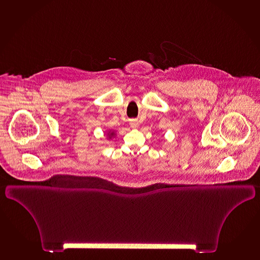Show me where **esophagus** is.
<instances>
[{
    "mask_svg": "<svg viewBox=\"0 0 260 260\" xmlns=\"http://www.w3.org/2000/svg\"><path fill=\"white\" fill-rule=\"evenodd\" d=\"M129 125H131V127H132V128H137L138 125H139L138 119H132V120L129 121Z\"/></svg>",
    "mask_w": 260,
    "mask_h": 260,
    "instance_id": "34e87169",
    "label": "esophagus"
}]
</instances>
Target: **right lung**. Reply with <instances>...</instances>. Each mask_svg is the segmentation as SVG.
I'll list each match as a JSON object with an SVG mask.
<instances>
[{"instance_id": "right-lung-1", "label": "right lung", "mask_w": 260, "mask_h": 260, "mask_svg": "<svg viewBox=\"0 0 260 260\" xmlns=\"http://www.w3.org/2000/svg\"><path fill=\"white\" fill-rule=\"evenodd\" d=\"M108 135L110 136V138H111V137H113L114 135H115V133H114V132H110L109 133H108Z\"/></svg>"}]
</instances>
